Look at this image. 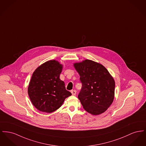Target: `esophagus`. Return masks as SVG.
<instances>
[{
	"mask_svg": "<svg viewBox=\"0 0 146 146\" xmlns=\"http://www.w3.org/2000/svg\"><path fill=\"white\" fill-rule=\"evenodd\" d=\"M71 93L73 95H75L76 94V90H73L71 91Z\"/></svg>",
	"mask_w": 146,
	"mask_h": 146,
	"instance_id": "obj_1",
	"label": "esophagus"
}]
</instances>
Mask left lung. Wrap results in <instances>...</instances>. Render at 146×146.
I'll list each match as a JSON object with an SVG mask.
<instances>
[{
	"instance_id": "8db88e82",
	"label": "left lung",
	"mask_w": 146,
	"mask_h": 146,
	"mask_svg": "<svg viewBox=\"0 0 146 146\" xmlns=\"http://www.w3.org/2000/svg\"><path fill=\"white\" fill-rule=\"evenodd\" d=\"M80 76L82 89L78 97L84 110L93 115L105 111L111 105L115 95V80L102 64L86 60L74 63Z\"/></svg>"
}]
</instances>
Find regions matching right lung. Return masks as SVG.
<instances>
[{
  "label": "right lung",
  "mask_w": 146,
  "mask_h": 146,
  "mask_svg": "<svg viewBox=\"0 0 146 146\" xmlns=\"http://www.w3.org/2000/svg\"><path fill=\"white\" fill-rule=\"evenodd\" d=\"M63 66L57 60L47 61L35 69L28 86V94L35 107L51 113L59 109L72 94L60 78Z\"/></svg>",
  "instance_id": "obj_1"
}]
</instances>
